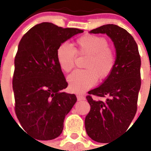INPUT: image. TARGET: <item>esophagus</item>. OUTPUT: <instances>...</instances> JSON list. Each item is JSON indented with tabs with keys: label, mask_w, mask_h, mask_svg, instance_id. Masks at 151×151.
Listing matches in <instances>:
<instances>
[{
	"label": "esophagus",
	"mask_w": 151,
	"mask_h": 151,
	"mask_svg": "<svg viewBox=\"0 0 151 151\" xmlns=\"http://www.w3.org/2000/svg\"><path fill=\"white\" fill-rule=\"evenodd\" d=\"M77 101H83V100L85 99V96H82V95H77Z\"/></svg>",
	"instance_id": "obj_1"
}]
</instances>
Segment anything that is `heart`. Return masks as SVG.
I'll use <instances>...</instances> for the list:
<instances>
[{
  "label": "heart",
  "instance_id": "1",
  "mask_svg": "<svg viewBox=\"0 0 151 151\" xmlns=\"http://www.w3.org/2000/svg\"><path fill=\"white\" fill-rule=\"evenodd\" d=\"M75 49L67 43L59 46L56 59L62 70L69 72L74 66L77 54L86 55L85 70H76L68 77L69 89L74 93H83L92 87L97 79H104L111 74L115 65V55L102 37L86 35L76 40Z\"/></svg>",
  "mask_w": 151,
  "mask_h": 151
}]
</instances>
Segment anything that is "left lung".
<instances>
[{
  "mask_svg": "<svg viewBox=\"0 0 151 151\" xmlns=\"http://www.w3.org/2000/svg\"><path fill=\"white\" fill-rule=\"evenodd\" d=\"M89 33L106 34L116 50L112 72L86 96L91 107L85 119L86 133L95 142L108 143L129 128L136 114L141 88V58L136 42L123 28L108 24ZM91 94L102 100L93 99Z\"/></svg>",
  "mask_w": 151,
  "mask_h": 151,
  "instance_id": "obj_1",
  "label": "left lung"
}]
</instances>
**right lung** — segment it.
Listing matches in <instances>:
<instances>
[{
  "label": "right lung",
  "mask_w": 151,
  "mask_h": 151,
  "mask_svg": "<svg viewBox=\"0 0 151 151\" xmlns=\"http://www.w3.org/2000/svg\"><path fill=\"white\" fill-rule=\"evenodd\" d=\"M83 31L51 22L35 25L22 37L15 58V111L23 129L37 139L59 137L64 120L77 101L56 59L59 46Z\"/></svg>",
  "instance_id": "right-lung-1"
}]
</instances>
